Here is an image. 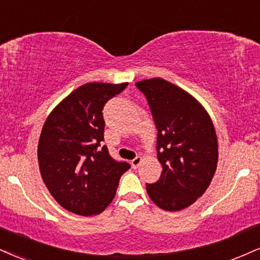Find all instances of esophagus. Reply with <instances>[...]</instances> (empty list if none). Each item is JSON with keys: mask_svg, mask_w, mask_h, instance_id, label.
Instances as JSON below:
<instances>
[{"mask_svg": "<svg viewBox=\"0 0 260 260\" xmlns=\"http://www.w3.org/2000/svg\"><path fill=\"white\" fill-rule=\"evenodd\" d=\"M142 162H143V158L140 157V156H137V157L133 158L132 162H131V165H132V168H134V170H136V168L139 167V165L142 164Z\"/></svg>", "mask_w": 260, "mask_h": 260, "instance_id": "esophagus-1", "label": "esophagus"}]
</instances>
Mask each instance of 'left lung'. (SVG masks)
Segmentation results:
<instances>
[{
  "mask_svg": "<svg viewBox=\"0 0 260 260\" xmlns=\"http://www.w3.org/2000/svg\"><path fill=\"white\" fill-rule=\"evenodd\" d=\"M136 86L151 110L162 166L160 179L146 184V191L160 208L180 211L201 198L213 179L218 164L214 126L205 108L176 84L156 77Z\"/></svg>",
  "mask_w": 260,
  "mask_h": 260,
  "instance_id": "left-lung-1",
  "label": "left lung"
}]
</instances>
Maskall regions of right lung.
Masks as SVG:
<instances>
[{"instance_id": "right-lung-1", "label": "right lung", "mask_w": 260, "mask_h": 260, "mask_svg": "<svg viewBox=\"0 0 260 260\" xmlns=\"http://www.w3.org/2000/svg\"><path fill=\"white\" fill-rule=\"evenodd\" d=\"M128 83L90 82L55 106L39 140V166L47 189L75 214L102 213L114 200L118 181L131 165L116 161L104 140L103 109Z\"/></svg>"}]
</instances>
